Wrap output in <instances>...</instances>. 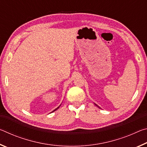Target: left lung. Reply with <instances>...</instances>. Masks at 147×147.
Here are the masks:
<instances>
[{"instance_id": "8db88e82", "label": "left lung", "mask_w": 147, "mask_h": 147, "mask_svg": "<svg viewBox=\"0 0 147 147\" xmlns=\"http://www.w3.org/2000/svg\"><path fill=\"white\" fill-rule=\"evenodd\" d=\"M95 104V105H96V106H97V107H98V108H100V107H99V106H98L97 105H96V104Z\"/></svg>"}]
</instances>
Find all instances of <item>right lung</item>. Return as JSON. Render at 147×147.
<instances>
[{
  "label": "right lung",
  "mask_w": 147,
  "mask_h": 147,
  "mask_svg": "<svg viewBox=\"0 0 147 147\" xmlns=\"http://www.w3.org/2000/svg\"><path fill=\"white\" fill-rule=\"evenodd\" d=\"M59 106H58V108H56L55 109H54V111H52V112H54V111H56V110H57V109H58V108H59Z\"/></svg>",
  "instance_id": "obj_1"
}]
</instances>
